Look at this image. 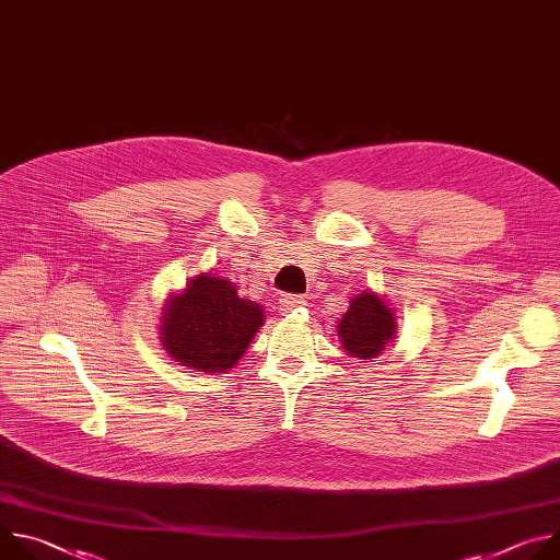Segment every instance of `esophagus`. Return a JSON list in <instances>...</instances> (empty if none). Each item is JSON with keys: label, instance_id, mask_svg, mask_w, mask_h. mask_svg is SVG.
Wrapping results in <instances>:
<instances>
[{"label": "esophagus", "instance_id": "1", "mask_svg": "<svg viewBox=\"0 0 560 560\" xmlns=\"http://www.w3.org/2000/svg\"><path fill=\"white\" fill-rule=\"evenodd\" d=\"M279 305H281V312L288 314V312H294V310H301L305 305V299L299 296V294H283L279 299Z\"/></svg>", "mask_w": 560, "mask_h": 560}]
</instances>
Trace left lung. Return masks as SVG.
Segmentation results:
<instances>
[{"instance_id":"1","label":"left lung","mask_w":560,"mask_h":560,"mask_svg":"<svg viewBox=\"0 0 560 560\" xmlns=\"http://www.w3.org/2000/svg\"><path fill=\"white\" fill-rule=\"evenodd\" d=\"M339 339L343 350L357 359H376L396 335L392 307L374 292H361L339 318Z\"/></svg>"}]
</instances>
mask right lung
Masks as SVG:
<instances>
[{"mask_svg":"<svg viewBox=\"0 0 560 560\" xmlns=\"http://www.w3.org/2000/svg\"><path fill=\"white\" fill-rule=\"evenodd\" d=\"M162 314V346L179 365L197 372L234 368L266 318L264 307L238 296L234 283L206 272L173 294Z\"/></svg>","mask_w":560,"mask_h":560,"instance_id":"right-lung-1","label":"right lung"}]
</instances>
